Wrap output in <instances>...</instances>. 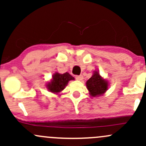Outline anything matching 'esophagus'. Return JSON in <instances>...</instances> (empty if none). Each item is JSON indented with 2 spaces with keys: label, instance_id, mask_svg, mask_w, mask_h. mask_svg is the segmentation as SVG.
<instances>
[{
  "label": "esophagus",
  "instance_id": "34e87169",
  "mask_svg": "<svg viewBox=\"0 0 146 146\" xmlns=\"http://www.w3.org/2000/svg\"><path fill=\"white\" fill-rule=\"evenodd\" d=\"M75 79H76L77 80H80V81H82V80L84 79V77L82 75H76L75 76Z\"/></svg>",
  "mask_w": 146,
  "mask_h": 146
}]
</instances>
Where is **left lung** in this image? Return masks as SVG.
<instances>
[{
    "label": "left lung",
    "instance_id": "8db88e82",
    "mask_svg": "<svg viewBox=\"0 0 146 146\" xmlns=\"http://www.w3.org/2000/svg\"><path fill=\"white\" fill-rule=\"evenodd\" d=\"M87 89L90 96L99 97L104 95L108 88V82L100 75L98 70L94 71L93 74L86 82Z\"/></svg>",
    "mask_w": 146,
    "mask_h": 146
}]
</instances>
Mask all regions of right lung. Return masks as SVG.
Instances as JSON below:
<instances>
[{
	"instance_id": "obj_1",
	"label": "right lung",
	"mask_w": 146,
	"mask_h": 146,
	"mask_svg": "<svg viewBox=\"0 0 146 146\" xmlns=\"http://www.w3.org/2000/svg\"><path fill=\"white\" fill-rule=\"evenodd\" d=\"M75 78L69 73H65L63 74L56 72L52 75V79L50 82L46 83V88L48 91L55 94H58L67 86L70 80H74Z\"/></svg>"
}]
</instances>
